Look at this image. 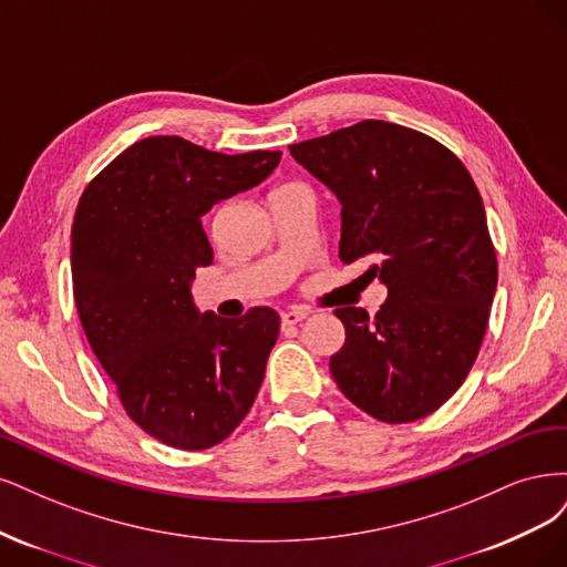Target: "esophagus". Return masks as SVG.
<instances>
[{
  "instance_id": "1",
  "label": "esophagus",
  "mask_w": 567,
  "mask_h": 567,
  "mask_svg": "<svg viewBox=\"0 0 567 567\" xmlns=\"http://www.w3.org/2000/svg\"><path fill=\"white\" fill-rule=\"evenodd\" d=\"M308 318V310L303 308H289L282 313V324H299L301 320Z\"/></svg>"
}]
</instances>
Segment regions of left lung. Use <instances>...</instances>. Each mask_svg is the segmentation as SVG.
<instances>
[{"instance_id":"8db88e82","label":"left lung","mask_w":567,"mask_h":567,"mask_svg":"<svg viewBox=\"0 0 567 567\" xmlns=\"http://www.w3.org/2000/svg\"><path fill=\"white\" fill-rule=\"evenodd\" d=\"M341 205L339 257L374 261L389 289L374 318L343 306L346 341L330 358L341 393L379 422L441 408L478 355L497 289V254L481 193L445 145L364 120L289 145Z\"/></svg>"}]
</instances>
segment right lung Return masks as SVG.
<instances>
[{"mask_svg": "<svg viewBox=\"0 0 567 567\" xmlns=\"http://www.w3.org/2000/svg\"><path fill=\"white\" fill-rule=\"evenodd\" d=\"M280 157L151 136L120 153L80 199L70 266L84 334L126 414L164 445L221 443L259 393L278 313H199L193 280L214 261L203 216L259 186Z\"/></svg>", "mask_w": 567, "mask_h": 567, "instance_id": "1", "label": "right lung"}]
</instances>
